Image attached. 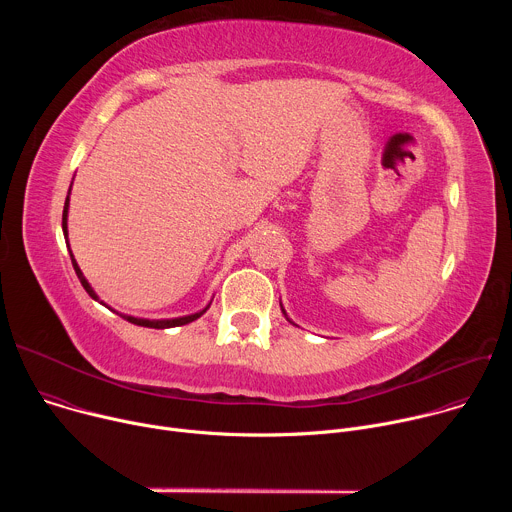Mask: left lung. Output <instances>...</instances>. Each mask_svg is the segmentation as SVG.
Instances as JSON below:
<instances>
[{"label":"left lung","mask_w":512,"mask_h":512,"mask_svg":"<svg viewBox=\"0 0 512 512\" xmlns=\"http://www.w3.org/2000/svg\"><path fill=\"white\" fill-rule=\"evenodd\" d=\"M279 306H281V304H279ZM281 312H283V316H285V318H287V312H285V310H283V306H281ZM287 322H291V320H289V318H287ZM291 324H294V322H291Z\"/></svg>","instance_id":"8db88e82"}]
</instances>
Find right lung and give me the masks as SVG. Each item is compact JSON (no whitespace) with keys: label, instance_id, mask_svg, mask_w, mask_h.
I'll list each match as a JSON object with an SVG mask.
<instances>
[{"label":"right lung","instance_id":"add662e5","mask_svg":"<svg viewBox=\"0 0 512 512\" xmlns=\"http://www.w3.org/2000/svg\"><path fill=\"white\" fill-rule=\"evenodd\" d=\"M68 204H70V188H68V196H66V200H64V210H62V233H64V239H66V247H68V253H70V259H72V267H75V271H77V277L81 279V283H83V287L87 289V294L95 300V302H101L99 300V296L95 294V289L91 287V283L87 281V277L83 275V271H81V267H79V263H77V259H75V255H72V251H70V245H68ZM103 306H107L105 302H101ZM210 308V304L204 308V310H200V312H196V314H190V316H182V318H172V320H145V318H135V316H127V314H119L121 318H125L127 322H131V324H137V326H143V328H158V330H164V328H176V326H184V324H190V322H194V320H198L206 310Z\"/></svg>","mask_w":512,"mask_h":512}]
</instances>
